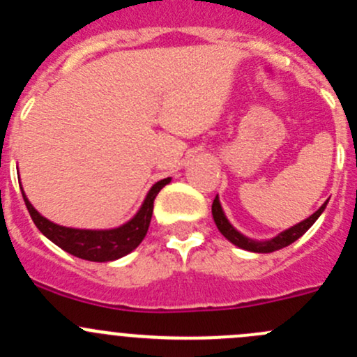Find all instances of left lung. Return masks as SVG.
<instances>
[{
	"label": "left lung",
	"mask_w": 357,
	"mask_h": 357,
	"mask_svg": "<svg viewBox=\"0 0 357 357\" xmlns=\"http://www.w3.org/2000/svg\"><path fill=\"white\" fill-rule=\"evenodd\" d=\"M326 204H328V200H326L325 204L314 212V214L309 215L307 219H304V221H301L298 225H294L291 228L285 229V231L278 233V235L268 240H254V238H248V236L243 235V233H240L238 229L228 221V218H226L225 211H222L221 207V202H219V197H215L214 202H212V218H214L215 226H218L219 231L222 233V236L228 238L233 245L243 248V250H248V252H255V254H269V252H275L283 247H289L290 243L295 242V240L301 238V236L304 235L312 225H314L316 219L323 214V211L326 208Z\"/></svg>",
	"instance_id": "obj_1"
}]
</instances>
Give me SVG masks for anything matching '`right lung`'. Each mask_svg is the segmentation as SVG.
Wrapping results in <instances>:
<instances>
[{
	"label": "right lung",
	"mask_w": 357,
	"mask_h": 357,
	"mask_svg": "<svg viewBox=\"0 0 357 357\" xmlns=\"http://www.w3.org/2000/svg\"><path fill=\"white\" fill-rule=\"evenodd\" d=\"M169 183H171V178L157 181L149 190L138 212L124 225L109 229H81L56 225V222L50 221L48 218L39 214L34 205L29 202L22 186H20V190H22L24 202L27 205L32 221L46 238L79 259L93 262H110L131 254L143 242L146 231H149L150 221H152L153 200H155L158 192Z\"/></svg>",
	"instance_id": "obj_1"
}]
</instances>
